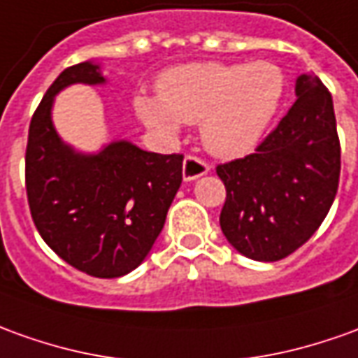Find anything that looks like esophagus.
<instances>
[{"instance_id": "obj_1", "label": "esophagus", "mask_w": 358, "mask_h": 358, "mask_svg": "<svg viewBox=\"0 0 358 358\" xmlns=\"http://www.w3.org/2000/svg\"><path fill=\"white\" fill-rule=\"evenodd\" d=\"M210 171V165L194 157V155H187L183 162V179L185 181H194L199 177H203Z\"/></svg>"}]
</instances>
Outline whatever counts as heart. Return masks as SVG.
<instances>
[{"label":"heart","instance_id":"1","mask_svg":"<svg viewBox=\"0 0 358 358\" xmlns=\"http://www.w3.org/2000/svg\"><path fill=\"white\" fill-rule=\"evenodd\" d=\"M285 87V73L273 62H196L165 71L157 83L159 95L142 93L134 107L157 136L173 140L183 124L199 122L210 154L240 157L267 132Z\"/></svg>","mask_w":358,"mask_h":358}]
</instances>
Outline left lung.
I'll use <instances>...</instances> for the list:
<instances>
[{
  "label": "left lung",
  "mask_w": 358,
  "mask_h": 358,
  "mask_svg": "<svg viewBox=\"0 0 358 358\" xmlns=\"http://www.w3.org/2000/svg\"><path fill=\"white\" fill-rule=\"evenodd\" d=\"M341 148L331 93L300 73L296 103L255 150L216 173L226 185L220 228L253 261H278L306 243L334 204Z\"/></svg>",
  "instance_id": "left-lung-1"
}]
</instances>
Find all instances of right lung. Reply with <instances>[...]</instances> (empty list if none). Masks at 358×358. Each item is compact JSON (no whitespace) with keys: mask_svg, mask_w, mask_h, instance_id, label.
Here are the masks:
<instances>
[{"mask_svg":"<svg viewBox=\"0 0 358 358\" xmlns=\"http://www.w3.org/2000/svg\"><path fill=\"white\" fill-rule=\"evenodd\" d=\"M105 85L97 62L64 70L31 120L24 155L34 226L54 253L91 277L128 275L148 257L183 181V155L115 140L99 152L66 144L52 120L62 90Z\"/></svg>","mask_w":358,"mask_h":358,"instance_id":"1","label":"right lung"}]
</instances>
